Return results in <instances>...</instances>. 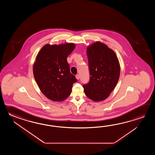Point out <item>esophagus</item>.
Wrapping results in <instances>:
<instances>
[{"mask_svg":"<svg viewBox=\"0 0 155 155\" xmlns=\"http://www.w3.org/2000/svg\"><path fill=\"white\" fill-rule=\"evenodd\" d=\"M75 77H76V79H78V80H79L80 79V76H79V75H78V74L76 75Z\"/></svg>","mask_w":155,"mask_h":155,"instance_id":"esophagus-1","label":"esophagus"}]
</instances>
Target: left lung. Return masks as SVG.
<instances>
[{"label": "left lung", "mask_w": 155, "mask_h": 155, "mask_svg": "<svg viewBox=\"0 0 155 155\" xmlns=\"http://www.w3.org/2000/svg\"><path fill=\"white\" fill-rule=\"evenodd\" d=\"M90 80L83 87L86 96L95 101L109 97L118 82L120 66L115 53L105 44L96 42L87 48Z\"/></svg>", "instance_id": "1"}]
</instances>
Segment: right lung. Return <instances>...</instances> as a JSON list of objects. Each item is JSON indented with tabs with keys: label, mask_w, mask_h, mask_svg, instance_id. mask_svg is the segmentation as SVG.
I'll return each mask as SVG.
<instances>
[{
	"label": "right lung",
	"mask_w": 155,
	"mask_h": 155,
	"mask_svg": "<svg viewBox=\"0 0 155 155\" xmlns=\"http://www.w3.org/2000/svg\"><path fill=\"white\" fill-rule=\"evenodd\" d=\"M75 48L73 43L43 46L36 56L33 74L43 94L54 101L69 96L75 76L70 73L67 58Z\"/></svg>",
	"instance_id": "add662e5"
}]
</instances>
